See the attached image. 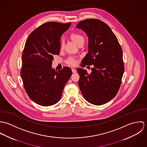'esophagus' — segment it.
Returning a JSON list of instances; mask_svg holds the SVG:
<instances>
[{"label": "esophagus", "mask_w": 147, "mask_h": 147, "mask_svg": "<svg viewBox=\"0 0 147 147\" xmlns=\"http://www.w3.org/2000/svg\"><path fill=\"white\" fill-rule=\"evenodd\" d=\"M71 69H72V72L73 73H76V72H77L76 69H74V68H72Z\"/></svg>", "instance_id": "1"}]
</instances>
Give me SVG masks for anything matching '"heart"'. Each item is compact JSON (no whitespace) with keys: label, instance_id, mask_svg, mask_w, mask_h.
Instances as JSON below:
<instances>
[{"label":"heart","instance_id":"1","mask_svg":"<svg viewBox=\"0 0 147 147\" xmlns=\"http://www.w3.org/2000/svg\"><path fill=\"white\" fill-rule=\"evenodd\" d=\"M71 38L72 40L75 42L78 45H80V43H84V37L83 35H82L80 33L74 32L71 34ZM65 42L63 38L61 40V49H62L64 46ZM66 63L71 66H75L77 64V59L74 57H69L67 61H66Z\"/></svg>","mask_w":147,"mask_h":147}]
</instances>
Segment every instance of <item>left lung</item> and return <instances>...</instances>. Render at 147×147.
<instances>
[{
    "label": "left lung",
    "instance_id": "obj_1",
    "mask_svg": "<svg viewBox=\"0 0 147 147\" xmlns=\"http://www.w3.org/2000/svg\"><path fill=\"white\" fill-rule=\"evenodd\" d=\"M76 28L86 33L89 41L88 53L81 65H94L90 74L77 68L79 88L89 103L103 105L116 96L121 86L125 70L122 47L110 28L103 21L85 19L78 22Z\"/></svg>",
    "mask_w": 147,
    "mask_h": 147
}]
</instances>
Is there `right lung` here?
Here are the masks:
<instances>
[{
  "mask_svg": "<svg viewBox=\"0 0 147 147\" xmlns=\"http://www.w3.org/2000/svg\"><path fill=\"white\" fill-rule=\"evenodd\" d=\"M70 25L55 21L44 23L30 34L25 42L21 77L27 94L39 105L57 103L72 75L68 67L58 71L51 68L53 55L59 54L61 37Z\"/></svg>",
  "mask_w": 147,
  "mask_h": 147,
  "instance_id": "obj_1",
  "label": "right lung"
}]
</instances>
